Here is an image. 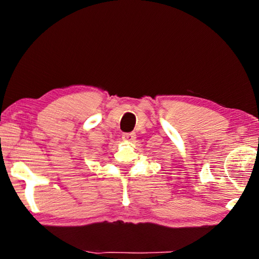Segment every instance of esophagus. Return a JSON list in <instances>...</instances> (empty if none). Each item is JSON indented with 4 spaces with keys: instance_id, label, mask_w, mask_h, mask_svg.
Instances as JSON below:
<instances>
[{
    "instance_id": "obj_1",
    "label": "esophagus",
    "mask_w": 259,
    "mask_h": 259,
    "mask_svg": "<svg viewBox=\"0 0 259 259\" xmlns=\"http://www.w3.org/2000/svg\"><path fill=\"white\" fill-rule=\"evenodd\" d=\"M135 134L134 133H128V134H123L122 135V140L125 143H130L133 142V140H135Z\"/></svg>"
}]
</instances>
